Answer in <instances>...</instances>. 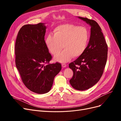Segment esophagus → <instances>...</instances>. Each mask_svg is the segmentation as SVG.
<instances>
[{
	"label": "esophagus",
	"instance_id": "esophagus-1",
	"mask_svg": "<svg viewBox=\"0 0 121 121\" xmlns=\"http://www.w3.org/2000/svg\"><path fill=\"white\" fill-rule=\"evenodd\" d=\"M62 66L63 68H65L67 66V65L64 64V63H62Z\"/></svg>",
	"mask_w": 121,
	"mask_h": 121
}]
</instances>
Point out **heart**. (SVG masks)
Returning a JSON list of instances; mask_svg holds the SVG:
<instances>
[{
	"label": "heart",
	"instance_id": "heart-1",
	"mask_svg": "<svg viewBox=\"0 0 121 121\" xmlns=\"http://www.w3.org/2000/svg\"><path fill=\"white\" fill-rule=\"evenodd\" d=\"M53 33L54 35L49 34L47 36L45 43L50 53L54 56L63 47L65 50L54 57L55 61L61 63L81 56L85 51L90 38L89 33L85 27L71 24L57 26Z\"/></svg>",
	"mask_w": 121,
	"mask_h": 121
}]
</instances>
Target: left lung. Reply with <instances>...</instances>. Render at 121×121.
I'll list each match as a JSON object with an SVG mask.
<instances>
[{
	"label": "left lung",
	"instance_id": "8db88e82",
	"mask_svg": "<svg viewBox=\"0 0 121 121\" xmlns=\"http://www.w3.org/2000/svg\"><path fill=\"white\" fill-rule=\"evenodd\" d=\"M91 26V35L84 52L73 62L69 68L73 71L69 80L76 90L84 91L93 87L103 75L107 58V44L98 23L86 17H78Z\"/></svg>",
	"mask_w": 121,
	"mask_h": 121
}]
</instances>
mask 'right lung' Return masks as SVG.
<instances>
[{
    "label": "right lung",
    "mask_w": 121,
    "mask_h": 121,
    "mask_svg": "<svg viewBox=\"0 0 121 121\" xmlns=\"http://www.w3.org/2000/svg\"><path fill=\"white\" fill-rule=\"evenodd\" d=\"M44 23L24 25L19 30L15 43L16 65L23 84L29 90L43 94L52 88L61 69L59 63L49 64L52 56L44 41Z\"/></svg>",
    "instance_id": "right-lung-1"
}]
</instances>
